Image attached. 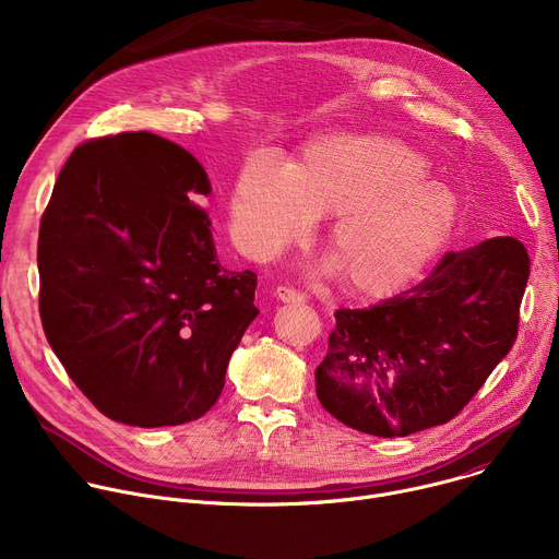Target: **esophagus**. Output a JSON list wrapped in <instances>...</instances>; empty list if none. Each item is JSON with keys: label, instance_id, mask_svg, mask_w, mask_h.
Returning a JSON list of instances; mask_svg holds the SVG:
<instances>
[{"label": "esophagus", "instance_id": "1", "mask_svg": "<svg viewBox=\"0 0 559 559\" xmlns=\"http://www.w3.org/2000/svg\"><path fill=\"white\" fill-rule=\"evenodd\" d=\"M276 298L278 300H283V302H305V294L302 292H298V289H294V287H287V285H278L276 287Z\"/></svg>", "mask_w": 559, "mask_h": 559}]
</instances>
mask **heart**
<instances>
[{
    "label": "heart",
    "mask_w": 559,
    "mask_h": 559,
    "mask_svg": "<svg viewBox=\"0 0 559 559\" xmlns=\"http://www.w3.org/2000/svg\"><path fill=\"white\" fill-rule=\"evenodd\" d=\"M427 175V156L397 139L316 136L287 170L265 156L238 168L229 190L231 231L246 250L265 257L300 238L316 214L334 216L328 243L343 287L380 300L409 285L455 227V194Z\"/></svg>",
    "instance_id": "obj_1"
}]
</instances>
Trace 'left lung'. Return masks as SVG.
<instances>
[{"mask_svg": "<svg viewBox=\"0 0 559 559\" xmlns=\"http://www.w3.org/2000/svg\"><path fill=\"white\" fill-rule=\"evenodd\" d=\"M526 248L496 236L447 252L418 285L341 307L316 395L343 425L403 438L453 420L518 338Z\"/></svg>", "mask_w": 559, "mask_h": 559, "instance_id": "left-lung-1", "label": "left lung"}]
</instances>
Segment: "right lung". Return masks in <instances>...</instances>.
<instances>
[{"instance_id": "add662e5", "label": "right lung", "mask_w": 559, "mask_h": 559, "mask_svg": "<svg viewBox=\"0 0 559 559\" xmlns=\"http://www.w3.org/2000/svg\"><path fill=\"white\" fill-rule=\"evenodd\" d=\"M203 166L152 132L76 145L44 210L39 313L66 373L110 420L207 414L259 309L257 274L214 252Z\"/></svg>"}]
</instances>
